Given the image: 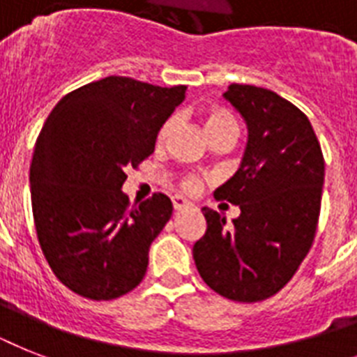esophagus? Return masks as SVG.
Segmentation results:
<instances>
[{"label":"esophagus","instance_id":"1","mask_svg":"<svg viewBox=\"0 0 357 357\" xmlns=\"http://www.w3.org/2000/svg\"><path fill=\"white\" fill-rule=\"evenodd\" d=\"M172 204H174V209H176V211H183V209H189L190 206H192V204H190L189 200H187V198H183V196H172Z\"/></svg>","mask_w":357,"mask_h":357}]
</instances>
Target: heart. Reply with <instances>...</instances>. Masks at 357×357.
Segmentation results:
<instances>
[{"label":"heart","mask_w":357,"mask_h":357,"mask_svg":"<svg viewBox=\"0 0 357 357\" xmlns=\"http://www.w3.org/2000/svg\"><path fill=\"white\" fill-rule=\"evenodd\" d=\"M202 122H204V128H206L207 135L213 137V135L217 133H224V131H237V122H235L234 114L229 113L228 109L218 107V105H211V107H207L202 111ZM174 126V120L168 119L167 122L162 123L161 129L157 131V142L162 144L165 140H167L168 133H170V129ZM200 183V179L196 178V176H185L181 179V187L185 190H195Z\"/></svg>","instance_id":"b5f03b06"}]
</instances>
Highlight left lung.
<instances>
[{
  "mask_svg": "<svg viewBox=\"0 0 357 357\" xmlns=\"http://www.w3.org/2000/svg\"><path fill=\"white\" fill-rule=\"evenodd\" d=\"M248 126L243 162L215 190L241 209L234 226L204 207L207 229L192 248L202 280L224 298H271L298 271L315 241L324 157L302 111L276 92L229 85L224 92Z\"/></svg>",
  "mask_w": 357,
  "mask_h": 357,
  "instance_id": "1",
  "label": "left lung"
}]
</instances>
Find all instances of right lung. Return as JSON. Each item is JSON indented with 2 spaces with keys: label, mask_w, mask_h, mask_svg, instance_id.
Returning a JSON list of instances; mask_svg holds the SVG:
<instances>
[{
  "label": "right lung",
  "mask_w": 357,
  "mask_h": 357,
  "mask_svg": "<svg viewBox=\"0 0 357 357\" xmlns=\"http://www.w3.org/2000/svg\"><path fill=\"white\" fill-rule=\"evenodd\" d=\"M185 91L109 75L66 94L42 126L29 168L33 220L47 265L75 294L113 300L142 282L172 202L155 192L129 206L126 168L153 153Z\"/></svg>",
  "instance_id": "right-lung-1"
}]
</instances>
